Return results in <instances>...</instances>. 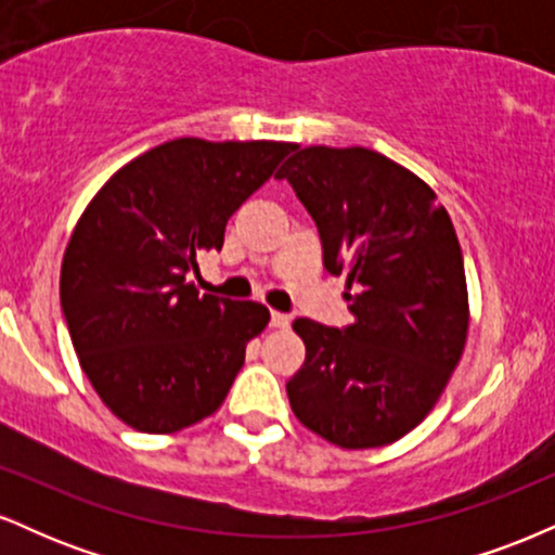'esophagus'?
I'll return each mask as SVG.
<instances>
[{
  "instance_id": "obj_1",
  "label": "esophagus",
  "mask_w": 555,
  "mask_h": 555,
  "mask_svg": "<svg viewBox=\"0 0 555 555\" xmlns=\"http://www.w3.org/2000/svg\"><path fill=\"white\" fill-rule=\"evenodd\" d=\"M289 321H292V318L286 313H279V310H273V313H271V326L273 328H286V326H289Z\"/></svg>"
}]
</instances>
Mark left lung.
<instances>
[{
    "label": "left lung",
    "mask_w": 555,
    "mask_h": 555,
    "mask_svg": "<svg viewBox=\"0 0 555 555\" xmlns=\"http://www.w3.org/2000/svg\"><path fill=\"white\" fill-rule=\"evenodd\" d=\"M297 151V149H295ZM313 216L354 321L297 318L305 365L286 384L305 428L341 449L399 441L449 384L469 326L462 247L433 190L371 149H299L279 169Z\"/></svg>",
    "instance_id": "left-lung-1"
}]
</instances>
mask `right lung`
I'll use <instances>...</instances> for the list:
<instances>
[{"label": "right lung", "mask_w": 555, "mask_h": 555, "mask_svg": "<svg viewBox=\"0 0 555 555\" xmlns=\"http://www.w3.org/2000/svg\"><path fill=\"white\" fill-rule=\"evenodd\" d=\"M295 149L169 140L125 164L82 211L62 260V313L82 373L130 428L182 430L227 399L271 315L250 299L197 295L188 276Z\"/></svg>", "instance_id": "obj_1"}]
</instances>
